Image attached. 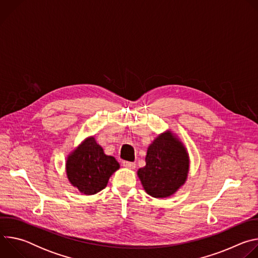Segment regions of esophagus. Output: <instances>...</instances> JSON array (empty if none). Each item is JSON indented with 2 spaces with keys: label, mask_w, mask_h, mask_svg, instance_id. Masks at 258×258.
<instances>
[{
  "label": "esophagus",
  "mask_w": 258,
  "mask_h": 258,
  "mask_svg": "<svg viewBox=\"0 0 258 258\" xmlns=\"http://www.w3.org/2000/svg\"><path fill=\"white\" fill-rule=\"evenodd\" d=\"M122 164H123V166H124L125 168H128V169H135V168H136V163H135V162L123 161Z\"/></svg>",
  "instance_id": "esophagus-1"
}]
</instances>
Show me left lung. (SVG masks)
Returning <instances> with one entry per match:
<instances>
[{
  "label": "left lung",
  "mask_w": 258,
  "mask_h": 258,
  "mask_svg": "<svg viewBox=\"0 0 258 258\" xmlns=\"http://www.w3.org/2000/svg\"><path fill=\"white\" fill-rule=\"evenodd\" d=\"M146 165L137 172L147 194L167 198L185 185L190 171L186 146L169 130L159 134L147 149Z\"/></svg>",
  "instance_id": "left-lung-1"
}]
</instances>
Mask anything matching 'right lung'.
Masks as SVG:
<instances>
[{"mask_svg":"<svg viewBox=\"0 0 258 258\" xmlns=\"http://www.w3.org/2000/svg\"><path fill=\"white\" fill-rule=\"evenodd\" d=\"M120 165L117 160L106 155L95 136L86 138L66 157L65 170L71 185L85 195L102 191Z\"/></svg>","mask_w":258,"mask_h":258,"instance_id":"1","label":"right lung"}]
</instances>
